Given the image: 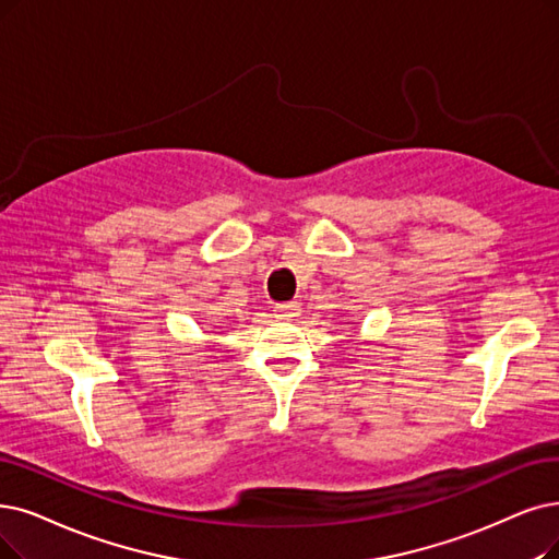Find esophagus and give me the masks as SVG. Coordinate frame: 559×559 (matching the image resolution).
Returning <instances> with one entry per match:
<instances>
[{"label": "esophagus", "instance_id": "1", "mask_svg": "<svg viewBox=\"0 0 559 559\" xmlns=\"http://www.w3.org/2000/svg\"><path fill=\"white\" fill-rule=\"evenodd\" d=\"M273 311L280 319H294L300 314V305L298 302H280V305H275Z\"/></svg>", "mask_w": 559, "mask_h": 559}]
</instances>
